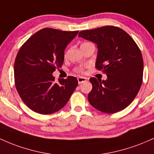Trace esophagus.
<instances>
[{
	"label": "esophagus",
	"instance_id": "obj_1",
	"mask_svg": "<svg viewBox=\"0 0 154 154\" xmlns=\"http://www.w3.org/2000/svg\"><path fill=\"white\" fill-rule=\"evenodd\" d=\"M86 79L84 77H79L78 78V82H79V84H82V83L86 82Z\"/></svg>",
	"mask_w": 154,
	"mask_h": 154
}]
</instances>
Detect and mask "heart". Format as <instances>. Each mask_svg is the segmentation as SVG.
Wrapping results in <instances>:
<instances>
[{
    "mask_svg": "<svg viewBox=\"0 0 154 154\" xmlns=\"http://www.w3.org/2000/svg\"><path fill=\"white\" fill-rule=\"evenodd\" d=\"M65 56H66V53H65ZM76 71L79 72H83V68H77Z\"/></svg>",
    "mask_w": 154,
    "mask_h": 154,
    "instance_id": "1",
    "label": "heart"
}]
</instances>
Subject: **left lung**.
Listing matches in <instances>:
<instances>
[{
  "instance_id": "8db88e82",
  "label": "left lung",
  "mask_w": 154,
  "mask_h": 154,
  "mask_svg": "<svg viewBox=\"0 0 154 154\" xmlns=\"http://www.w3.org/2000/svg\"><path fill=\"white\" fill-rule=\"evenodd\" d=\"M79 37L92 41L98 49L95 68L107 79H89L92 89L89 103L100 111L114 113L124 110L134 100L143 82L142 54L127 32L115 26L82 30Z\"/></svg>"
}]
</instances>
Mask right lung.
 I'll use <instances>...</instances> for the list:
<instances>
[{
    "label": "right lung",
    "mask_w": 154,
    "mask_h": 154,
    "mask_svg": "<svg viewBox=\"0 0 154 154\" xmlns=\"http://www.w3.org/2000/svg\"><path fill=\"white\" fill-rule=\"evenodd\" d=\"M79 31L44 28L21 46L14 62V82L22 101L40 114L63 108L78 86L75 77L55 82L53 72L61 68L65 48Z\"/></svg>",
    "instance_id": "add662e5"
}]
</instances>
